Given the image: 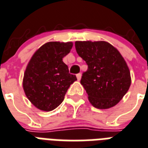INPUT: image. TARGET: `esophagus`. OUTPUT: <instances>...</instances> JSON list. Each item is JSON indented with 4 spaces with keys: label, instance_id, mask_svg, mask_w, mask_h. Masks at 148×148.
I'll use <instances>...</instances> for the list:
<instances>
[{
    "label": "esophagus",
    "instance_id": "obj_1",
    "mask_svg": "<svg viewBox=\"0 0 148 148\" xmlns=\"http://www.w3.org/2000/svg\"><path fill=\"white\" fill-rule=\"evenodd\" d=\"M76 76H77V81H80V80H81V78H82V74H77Z\"/></svg>",
    "mask_w": 148,
    "mask_h": 148
}]
</instances>
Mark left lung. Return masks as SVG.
Returning a JSON list of instances; mask_svg holds the SVG:
<instances>
[{"mask_svg":"<svg viewBox=\"0 0 148 148\" xmlns=\"http://www.w3.org/2000/svg\"><path fill=\"white\" fill-rule=\"evenodd\" d=\"M79 56L88 64L81 84L90 103L106 109L119 103L131 84L129 67L118 49L105 41H76Z\"/></svg>","mask_w":148,"mask_h":148,"instance_id":"8db88e82","label":"left lung"}]
</instances>
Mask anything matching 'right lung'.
Listing matches in <instances>:
<instances>
[{
    "instance_id": "add662e5",
    "label": "right lung",
    "mask_w": 148,
    "mask_h": 148,
    "mask_svg": "<svg viewBox=\"0 0 148 148\" xmlns=\"http://www.w3.org/2000/svg\"><path fill=\"white\" fill-rule=\"evenodd\" d=\"M72 42H49L32 55L24 73L22 86L34 106L49 112L61 104L71 84L77 81L69 74L63 58L69 53Z\"/></svg>"
}]
</instances>
